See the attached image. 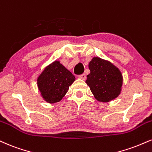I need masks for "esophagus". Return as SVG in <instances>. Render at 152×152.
Masks as SVG:
<instances>
[{"label":"esophagus","instance_id":"obj_1","mask_svg":"<svg viewBox=\"0 0 152 152\" xmlns=\"http://www.w3.org/2000/svg\"><path fill=\"white\" fill-rule=\"evenodd\" d=\"M81 79H83V80H85L86 78V76L85 74H81L79 75V76H78Z\"/></svg>","mask_w":152,"mask_h":152}]
</instances>
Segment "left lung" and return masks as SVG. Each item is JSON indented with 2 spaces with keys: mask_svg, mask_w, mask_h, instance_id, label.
Here are the masks:
<instances>
[{
  "mask_svg": "<svg viewBox=\"0 0 152 152\" xmlns=\"http://www.w3.org/2000/svg\"><path fill=\"white\" fill-rule=\"evenodd\" d=\"M88 68L91 72L86 83L98 101L109 102L120 95L122 76L116 66L99 57H94Z\"/></svg>",
  "mask_w": 152,
  "mask_h": 152,
  "instance_id": "1",
  "label": "left lung"
}]
</instances>
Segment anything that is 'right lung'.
I'll list each match as a JSON object with an SVG mask.
<instances>
[{"mask_svg": "<svg viewBox=\"0 0 152 152\" xmlns=\"http://www.w3.org/2000/svg\"><path fill=\"white\" fill-rule=\"evenodd\" d=\"M75 76L58 61L45 69L37 78V86L42 96L49 103L62 99L75 81Z\"/></svg>", "mask_w": 152, "mask_h": 152, "instance_id": "add662e5", "label": "right lung"}]
</instances>
